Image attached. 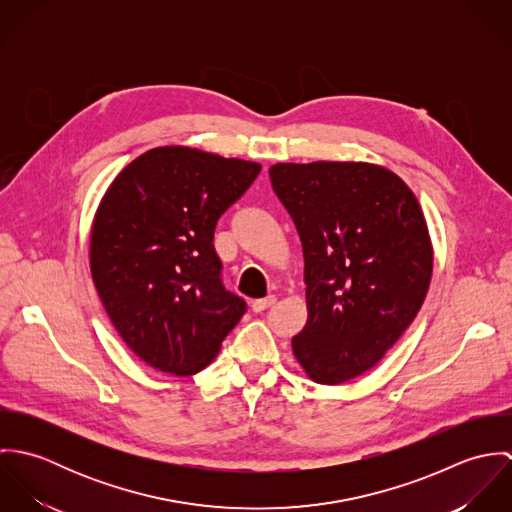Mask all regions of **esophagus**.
<instances>
[{"instance_id": "34e87169", "label": "esophagus", "mask_w": 512, "mask_h": 512, "mask_svg": "<svg viewBox=\"0 0 512 512\" xmlns=\"http://www.w3.org/2000/svg\"><path fill=\"white\" fill-rule=\"evenodd\" d=\"M274 303H276V297H274V295H268V297H264V299H254V301H252V311H254V313H260V311L268 309V307L274 305Z\"/></svg>"}]
</instances>
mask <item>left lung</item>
Masks as SVG:
<instances>
[{
    "label": "left lung",
    "instance_id": "left-lung-1",
    "mask_svg": "<svg viewBox=\"0 0 512 512\" xmlns=\"http://www.w3.org/2000/svg\"><path fill=\"white\" fill-rule=\"evenodd\" d=\"M272 187L303 246L307 323L293 355L319 384L376 365L418 315L434 252L410 187L372 163H276Z\"/></svg>",
    "mask_w": 512,
    "mask_h": 512
}]
</instances>
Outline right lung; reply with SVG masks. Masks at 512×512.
I'll return each mask as SVG.
<instances>
[{"instance_id":"1","label":"right lung","mask_w":512,"mask_h":512,"mask_svg":"<svg viewBox=\"0 0 512 512\" xmlns=\"http://www.w3.org/2000/svg\"><path fill=\"white\" fill-rule=\"evenodd\" d=\"M260 163L183 146L149 149L108 187L90 232V272L124 343L149 366L189 376L209 365L246 311L220 280V215Z\"/></svg>"}]
</instances>
